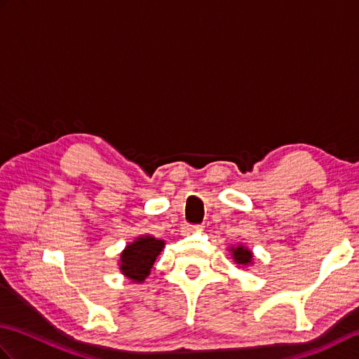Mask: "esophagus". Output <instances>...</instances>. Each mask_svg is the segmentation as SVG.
Wrapping results in <instances>:
<instances>
[{
	"label": "esophagus",
	"mask_w": 359,
	"mask_h": 359,
	"mask_svg": "<svg viewBox=\"0 0 359 359\" xmlns=\"http://www.w3.org/2000/svg\"><path fill=\"white\" fill-rule=\"evenodd\" d=\"M196 230H197L196 225H189V224H184V225H182V234H184V236L191 234V233L196 231Z\"/></svg>",
	"instance_id": "esophagus-1"
}]
</instances>
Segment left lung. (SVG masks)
<instances>
[{"mask_svg":"<svg viewBox=\"0 0 359 359\" xmlns=\"http://www.w3.org/2000/svg\"><path fill=\"white\" fill-rule=\"evenodd\" d=\"M233 257L234 261L238 264H242V265H247L251 262V257H253V255H251V251L243 248V247H238V248H233Z\"/></svg>","mask_w":359,"mask_h":359,"instance_id":"8db88e82","label":"left lung"}]
</instances>
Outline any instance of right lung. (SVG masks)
I'll return each instance as SVG.
<instances>
[{"mask_svg":"<svg viewBox=\"0 0 359 359\" xmlns=\"http://www.w3.org/2000/svg\"><path fill=\"white\" fill-rule=\"evenodd\" d=\"M163 245V241L152 238V236H143V238L129 243L120 256L121 273L134 282L144 280Z\"/></svg>","mask_w":359,"mask_h":359,"instance_id":"1","label":"right lung"}]
</instances>
